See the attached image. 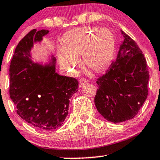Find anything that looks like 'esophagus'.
Wrapping results in <instances>:
<instances>
[{
  "label": "esophagus",
  "mask_w": 160,
  "mask_h": 160,
  "mask_svg": "<svg viewBox=\"0 0 160 160\" xmlns=\"http://www.w3.org/2000/svg\"><path fill=\"white\" fill-rule=\"evenodd\" d=\"M86 83H87L86 80L83 79V78H81V79L79 80V84H78V85H79V87H82L83 85H84L85 84H86Z\"/></svg>",
  "instance_id": "1"
}]
</instances>
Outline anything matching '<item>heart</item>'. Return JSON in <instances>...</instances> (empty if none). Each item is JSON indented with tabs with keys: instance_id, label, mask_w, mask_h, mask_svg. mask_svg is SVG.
<instances>
[{
	"instance_id": "1",
	"label": "heart",
	"mask_w": 160,
	"mask_h": 160,
	"mask_svg": "<svg viewBox=\"0 0 160 160\" xmlns=\"http://www.w3.org/2000/svg\"><path fill=\"white\" fill-rule=\"evenodd\" d=\"M65 48L59 50L61 65L65 68L75 71L82 54L85 65L92 71H98L106 68L112 58L114 50V37L107 28L84 27L66 33L63 38Z\"/></svg>"
}]
</instances>
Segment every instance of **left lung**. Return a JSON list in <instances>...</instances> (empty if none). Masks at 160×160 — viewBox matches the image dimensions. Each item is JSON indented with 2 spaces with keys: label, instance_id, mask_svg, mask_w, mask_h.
<instances>
[{
  "label": "left lung",
  "instance_id": "obj_1",
  "mask_svg": "<svg viewBox=\"0 0 160 160\" xmlns=\"http://www.w3.org/2000/svg\"><path fill=\"white\" fill-rule=\"evenodd\" d=\"M124 41L116 60L97 79L95 104L108 122L120 123L137 115L148 95L149 74L137 43L121 30Z\"/></svg>",
  "mask_w": 160,
  "mask_h": 160
}]
</instances>
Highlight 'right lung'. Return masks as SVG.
Segmentation results:
<instances>
[{
  "mask_svg": "<svg viewBox=\"0 0 160 160\" xmlns=\"http://www.w3.org/2000/svg\"><path fill=\"white\" fill-rule=\"evenodd\" d=\"M47 30L30 31L16 47L9 68L10 98L22 119L41 130H55L68 114L69 99L78 91L76 78L56 72V58L43 65L30 54Z\"/></svg>",
  "mask_w": 160,
  "mask_h": 160,
  "instance_id": "obj_1",
  "label": "right lung"
}]
</instances>
